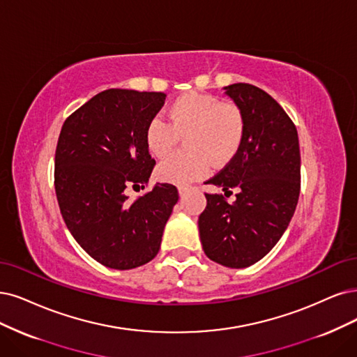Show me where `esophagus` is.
I'll use <instances>...</instances> for the list:
<instances>
[{
  "label": "esophagus",
  "mask_w": 357,
  "mask_h": 357,
  "mask_svg": "<svg viewBox=\"0 0 357 357\" xmlns=\"http://www.w3.org/2000/svg\"><path fill=\"white\" fill-rule=\"evenodd\" d=\"M188 191V187H183V185H179L178 187V192H179V195H183Z\"/></svg>",
  "instance_id": "esophagus-1"
}]
</instances>
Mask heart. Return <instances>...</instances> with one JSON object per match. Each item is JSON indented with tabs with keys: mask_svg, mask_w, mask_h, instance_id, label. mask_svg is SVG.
Here are the masks:
<instances>
[{
	"mask_svg": "<svg viewBox=\"0 0 357 357\" xmlns=\"http://www.w3.org/2000/svg\"><path fill=\"white\" fill-rule=\"evenodd\" d=\"M169 121L151 117L145 128V145L151 155L166 157L181 135H187V151L170 155L157 169V176L172 183L203 178L210 160L223 163L238 151L245 134V116L238 104L203 92L178 97L169 109Z\"/></svg>",
	"mask_w": 357,
	"mask_h": 357,
	"instance_id": "1",
	"label": "heart"
}]
</instances>
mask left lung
I'll use <instances>...</instances> for the list:
<instances>
[{"label":"left lung","instance_id":"obj_1","mask_svg":"<svg viewBox=\"0 0 357 357\" xmlns=\"http://www.w3.org/2000/svg\"><path fill=\"white\" fill-rule=\"evenodd\" d=\"M225 89L244 112L245 134L229 163L206 183L238 192L234 203L206 192L199 231L210 260L240 269L271 252L296 212L300 145L296 125L268 92L250 84Z\"/></svg>","mask_w":357,"mask_h":357}]
</instances>
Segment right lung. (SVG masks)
<instances>
[{
	"mask_svg": "<svg viewBox=\"0 0 357 357\" xmlns=\"http://www.w3.org/2000/svg\"><path fill=\"white\" fill-rule=\"evenodd\" d=\"M163 92L105 89L66 119L56 149L54 187L66 227L101 265L126 271L145 265L160 248L179 195L155 183L135 200L155 165L145 128L160 112Z\"/></svg>",
	"mask_w": 357,
	"mask_h": 357,
	"instance_id": "add662e5",
	"label": "right lung"
}]
</instances>
